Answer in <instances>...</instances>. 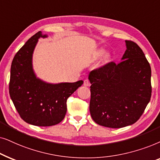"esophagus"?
Listing matches in <instances>:
<instances>
[{"mask_svg": "<svg viewBox=\"0 0 160 160\" xmlns=\"http://www.w3.org/2000/svg\"><path fill=\"white\" fill-rule=\"evenodd\" d=\"M83 85H84L85 86H88L89 85H90V82H89L88 79H86V80H84V83H83Z\"/></svg>", "mask_w": 160, "mask_h": 160, "instance_id": "34e87169", "label": "esophagus"}]
</instances>
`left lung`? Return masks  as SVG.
I'll list each match as a JSON object with an SVG mask.
<instances>
[{
  "instance_id": "1",
  "label": "left lung",
  "mask_w": 160,
  "mask_h": 160,
  "mask_svg": "<svg viewBox=\"0 0 160 160\" xmlns=\"http://www.w3.org/2000/svg\"><path fill=\"white\" fill-rule=\"evenodd\" d=\"M118 63L110 62L89 73L91 116L110 128L133 124L143 113L152 96V70L141 48L126 40Z\"/></svg>"
}]
</instances>
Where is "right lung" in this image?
<instances>
[{"label": "right lung", "mask_w": 160, "mask_h": 160, "mask_svg": "<svg viewBox=\"0 0 160 160\" xmlns=\"http://www.w3.org/2000/svg\"><path fill=\"white\" fill-rule=\"evenodd\" d=\"M41 31L34 34L14 55L11 67L9 94L22 120L39 127L58 124L67 113V99L83 81L48 83L37 78L32 64Z\"/></svg>", "instance_id": "add662e5"}]
</instances>
